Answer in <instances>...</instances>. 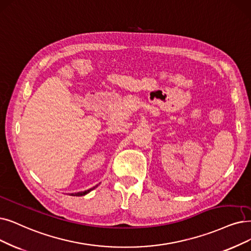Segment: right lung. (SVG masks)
<instances>
[{
  "label": "right lung",
  "instance_id": "right-lung-1",
  "mask_svg": "<svg viewBox=\"0 0 251 251\" xmlns=\"http://www.w3.org/2000/svg\"><path fill=\"white\" fill-rule=\"evenodd\" d=\"M98 185H96V186H94L93 188H89V189H87V190H84V192H80V193H75V194H71V196H73V197H82V196H85L86 194H88V193H91L93 189H95L96 187H97Z\"/></svg>",
  "mask_w": 251,
  "mask_h": 251
}]
</instances>
